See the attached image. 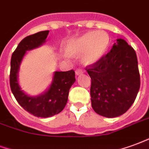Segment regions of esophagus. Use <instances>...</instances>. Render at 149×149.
I'll list each match as a JSON object with an SVG mask.
<instances>
[{"instance_id": "obj_1", "label": "esophagus", "mask_w": 149, "mask_h": 149, "mask_svg": "<svg viewBox=\"0 0 149 149\" xmlns=\"http://www.w3.org/2000/svg\"><path fill=\"white\" fill-rule=\"evenodd\" d=\"M82 73H83V70H82V69H77L76 70V75H77V76H78V75L80 74H82Z\"/></svg>"}]
</instances>
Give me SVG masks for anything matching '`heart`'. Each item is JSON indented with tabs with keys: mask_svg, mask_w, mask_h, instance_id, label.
Here are the masks:
<instances>
[{
	"mask_svg": "<svg viewBox=\"0 0 149 149\" xmlns=\"http://www.w3.org/2000/svg\"><path fill=\"white\" fill-rule=\"evenodd\" d=\"M110 47V37L104 31H91L72 39L66 47L67 53L71 56L82 55L81 61L84 65H92L106 55Z\"/></svg>",
	"mask_w": 149,
	"mask_h": 149,
	"instance_id": "heart-1",
	"label": "heart"
}]
</instances>
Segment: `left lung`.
<instances>
[{"label":"left lung","instance_id":"8db88e82","mask_svg":"<svg viewBox=\"0 0 149 149\" xmlns=\"http://www.w3.org/2000/svg\"><path fill=\"white\" fill-rule=\"evenodd\" d=\"M86 70L91 80V107L97 114L115 118L130 109L141 80L136 52L124 39H117L111 51Z\"/></svg>","mask_w":149,"mask_h":149}]
</instances>
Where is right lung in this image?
Masks as SVG:
<instances>
[{"instance_id": "obj_1", "label": "right lung", "mask_w": 149, "mask_h": 149, "mask_svg": "<svg viewBox=\"0 0 149 149\" xmlns=\"http://www.w3.org/2000/svg\"><path fill=\"white\" fill-rule=\"evenodd\" d=\"M49 31H43L27 36L19 43L11 58L10 87L16 101L22 107L34 116L48 118L58 114L65 107L69 89L74 84L75 72H55L49 89L38 96H30L20 89L18 72L26 51L40 47L46 42Z\"/></svg>"}]
</instances>
